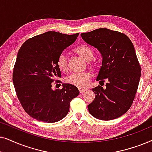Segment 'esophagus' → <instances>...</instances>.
<instances>
[{
	"mask_svg": "<svg viewBox=\"0 0 152 152\" xmlns=\"http://www.w3.org/2000/svg\"><path fill=\"white\" fill-rule=\"evenodd\" d=\"M79 91H80V93H84L85 91H86V88H78Z\"/></svg>",
	"mask_w": 152,
	"mask_h": 152,
	"instance_id": "34e87169",
	"label": "esophagus"
}]
</instances>
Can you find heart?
<instances>
[{"label":"heart","instance_id":"heart-1","mask_svg":"<svg viewBox=\"0 0 152 152\" xmlns=\"http://www.w3.org/2000/svg\"><path fill=\"white\" fill-rule=\"evenodd\" d=\"M75 52L78 54L85 61H90L93 57V50L88 45L82 44L79 45L75 49ZM57 66L61 71L66 72L68 69V58L64 53L59 55L57 59ZM91 74L89 72H84L82 73H75L66 77V82L68 84L78 87H84L88 84L91 78Z\"/></svg>","mask_w":152,"mask_h":152}]
</instances>
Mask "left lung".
<instances>
[{"instance_id":"8db88e82","label":"left lung","mask_w":152,"mask_h":152,"mask_svg":"<svg viewBox=\"0 0 152 152\" xmlns=\"http://www.w3.org/2000/svg\"><path fill=\"white\" fill-rule=\"evenodd\" d=\"M81 37L101 54L102 66L96 80L104 82L106 88H93L95 99L88 105L89 113L101 120H114L129 109L140 79L134 45L124 34L107 28H99Z\"/></svg>"}]
</instances>
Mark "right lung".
<instances>
[{"instance_id": "obj_1", "label": "right lung", "mask_w": 152, "mask_h": 152, "mask_svg": "<svg viewBox=\"0 0 152 152\" xmlns=\"http://www.w3.org/2000/svg\"><path fill=\"white\" fill-rule=\"evenodd\" d=\"M79 34L48 31L28 39L18 50L12 80L18 100L34 119L48 123L59 121L80 93L70 84H63L60 90L52 88L53 79L61 77L58 57Z\"/></svg>"}]
</instances>
